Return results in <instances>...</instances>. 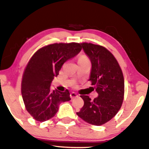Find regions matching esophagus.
<instances>
[{"instance_id":"obj_1","label":"esophagus","mask_w":149,"mask_h":149,"mask_svg":"<svg viewBox=\"0 0 149 149\" xmlns=\"http://www.w3.org/2000/svg\"><path fill=\"white\" fill-rule=\"evenodd\" d=\"M78 95L76 93H75V92H71V93H70V97H71V98H72V99L74 98V97H78Z\"/></svg>"}]
</instances>
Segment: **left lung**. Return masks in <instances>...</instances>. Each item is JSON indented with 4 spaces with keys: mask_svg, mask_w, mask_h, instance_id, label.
<instances>
[{
    "mask_svg": "<svg viewBox=\"0 0 149 149\" xmlns=\"http://www.w3.org/2000/svg\"><path fill=\"white\" fill-rule=\"evenodd\" d=\"M80 45L91 61L88 80L98 96L91 100L88 95H80L84 106L76 113L87 123L100 126L111 120L121 108L125 94L123 73L116 58L104 47L87 42Z\"/></svg>",
    "mask_w": 149,
    "mask_h": 149,
    "instance_id": "obj_1",
    "label": "left lung"
}]
</instances>
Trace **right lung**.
Instances as JSON below:
<instances>
[{"label":"right lung","instance_id":"right-lung-1","mask_svg":"<svg viewBox=\"0 0 149 149\" xmlns=\"http://www.w3.org/2000/svg\"><path fill=\"white\" fill-rule=\"evenodd\" d=\"M81 49L80 43H54L40 48L29 60L22 76L21 93L26 109L36 120L51 119L61 102L71 100L67 89L52 91L50 86L63 64Z\"/></svg>","mask_w":149,"mask_h":149}]
</instances>
